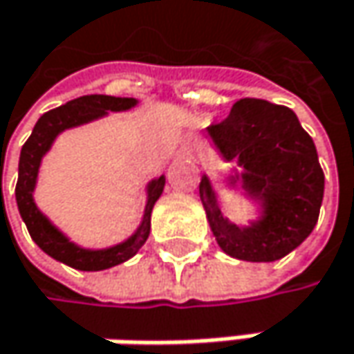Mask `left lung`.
Here are the masks:
<instances>
[{
    "mask_svg": "<svg viewBox=\"0 0 354 354\" xmlns=\"http://www.w3.org/2000/svg\"><path fill=\"white\" fill-rule=\"evenodd\" d=\"M224 160H234L241 173L228 185L241 183L244 194L261 205L259 220L232 224L220 209L207 175L199 198L212 234L220 248L241 261L271 263L289 254L314 230L324 198V173L310 134L286 106L265 100H239L230 115L207 128Z\"/></svg>",
    "mask_w": 354,
    "mask_h": 354,
    "instance_id": "1",
    "label": "left lung"
}]
</instances>
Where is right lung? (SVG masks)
Instances as JSON below:
<instances>
[{
    "label": "right lung",
    "mask_w": 354,
    "mask_h": 354,
    "mask_svg": "<svg viewBox=\"0 0 354 354\" xmlns=\"http://www.w3.org/2000/svg\"><path fill=\"white\" fill-rule=\"evenodd\" d=\"M138 100L134 97H113V95H83L77 100L66 102L65 106L57 110L46 111L36 122L30 138L26 140L20 153L18 165V183H16V201L22 216L24 224L32 236V241L38 244L48 257L65 263L79 271H104L115 267L128 259H132L140 246L147 243L151 234V214L155 207L156 199L160 198L165 187V175L153 179L147 185V207L140 226L136 232L126 239L124 243L113 244L110 248H83L79 244L71 243L65 234L38 209L34 201V189L38 179V169L42 162V156L46 155L55 142V138L68 128L93 122L97 118L108 115V111H126L134 108Z\"/></svg>",
    "instance_id": "obj_1"
}]
</instances>
